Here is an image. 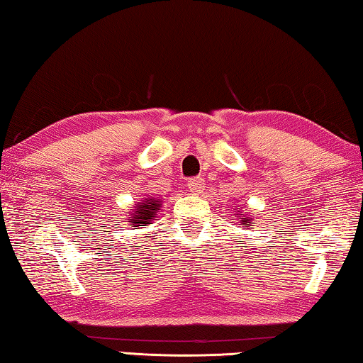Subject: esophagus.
<instances>
[{
  "instance_id": "obj_1",
  "label": "esophagus",
  "mask_w": 363,
  "mask_h": 363,
  "mask_svg": "<svg viewBox=\"0 0 363 363\" xmlns=\"http://www.w3.org/2000/svg\"><path fill=\"white\" fill-rule=\"evenodd\" d=\"M187 187L192 194H199L203 189V179L202 177H191L187 181Z\"/></svg>"
}]
</instances>
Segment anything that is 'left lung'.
Masks as SVG:
<instances>
[{
	"label": "left lung",
	"instance_id": "8db88e82",
	"mask_svg": "<svg viewBox=\"0 0 363 363\" xmlns=\"http://www.w3.org/2000/svg\"><path fill=\"white\" fill-rule=\"evenodd\" d=\"M250 222H252V218H250V217H243L242 225H243V227H252V223H250Z\"/></svg>",
	"mask_w": 363,
	"mask_h": 363
}]
</instances>
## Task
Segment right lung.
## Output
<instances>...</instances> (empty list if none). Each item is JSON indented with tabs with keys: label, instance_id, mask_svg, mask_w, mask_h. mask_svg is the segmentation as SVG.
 Segmentation results:
<instances>
[{
	"label": "right lung",
	"instance_id": "right-lung-1",
	"mask_svg": "<svg viewBox=\"0 0 363 363\" xmlns=\"http://www.w3.org/2000/svg\"><path fill=\"white\" fill-rule=\"evenodd\" d=\"M161 201L155 197H146L145 201L136 202L131 216L128 218L130 227H147L155 218L156 212L160 211Z\"/></svg>",
	"mask_w": 363,
	"mask_h": 363
}]
</instances>
